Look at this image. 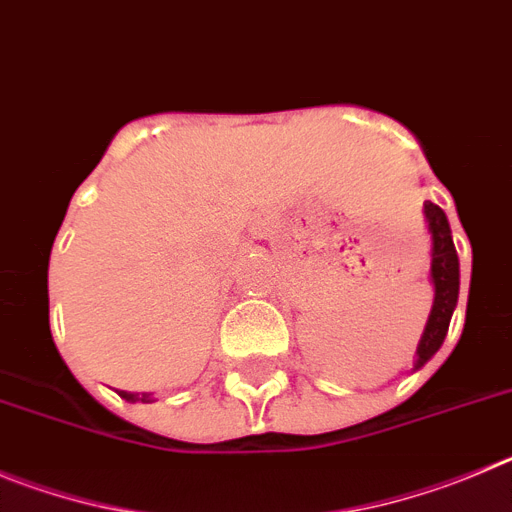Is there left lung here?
Wrapping results in <instances>:
<instances>
[{
  "mask_svg": "<svg viewBox=\"0 0 512 512\" xmlns=\"http://www.w3.org/2000/svg\"><path fill=\"white\" fill-rule=\"evenodd\" d=\"M423 214H426L428 232L434 239V252H431V278H434V308H431V316H428L426 331L421 336V344H418L416 354L418 359L413 362L416 367H423L428 359L439 352V347L444 344V336L449 331L451 313L457 308L459 298V257L454 250V239H451L449 219H446L444 211L436 204L426 201L423 204Z\"/></svg>",
  "mask_w": 512,
  "mask_h": 512,
  "instance_id": "8db88e82",
  "label": "left lung"
}]
</instances>
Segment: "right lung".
Masks as SVG:
<instances>
[{
    "instance_id": "obj_1",
    "label": "right lung",
    "mask_w": 512,
    "mask_h": 512,
    "mask_svg": "<svg viewBox=\"0 0 512 512\" xmlns=\"http://www.w3.org/2000/svg\"><path fill=\"white\" fill-rule=\"evenodd\" d=\"M119 395H122V398H127V400H147V398H150V395H142V398H140V395H135V393H124V390Z\"/></svg>"
}]
</instances>
